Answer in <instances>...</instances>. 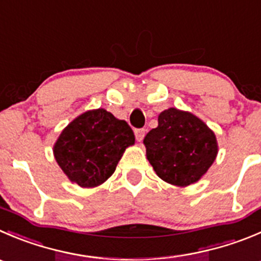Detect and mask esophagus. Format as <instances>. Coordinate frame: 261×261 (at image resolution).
Instances as JSON below:
<instances>
[{
	"label": "esophagus",
	"mask_w": 261,
	"mask_h": 261,
	"mask_svg": "<svg viewBox=\"0 0 261 261\" xmlns=\"http://www.w3.org/2000/svg\"><path fill=\"white\" fill-rule=\"evenodd\" d=\"M145 128H136L135 130V138L138 141H141L145 136Z\"/></svg>",
	"instance_id": "1"
}]
</instances>
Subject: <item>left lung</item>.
<instances>
[{
    "label": "left lung",
    "instance_id": "8db88e82",
    "mask_svg": "<svg viewBox=\"0 0 261 261\" xmlns=\"http://www.w3.org/2000/svg\"><path fill=\"white\" fill-rule=\"evenodd\" d=\"M144 145L155 173L181 187L198 182L218 153L213 131L199 117L177 108L158 116V126L146 134Z\"/></svg>",
    "mask_w": 261,
    "mask_h": 261
}]
</instances>
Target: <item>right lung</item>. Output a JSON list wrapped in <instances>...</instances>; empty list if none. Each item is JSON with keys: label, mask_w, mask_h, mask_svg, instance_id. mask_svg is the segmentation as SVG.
<instances>
[{"label": "right lung", "mask_w": 261, "mask_h": 261, "mask_svg": "<svg viewBox=\"0 0 261 261\" xmlns=\"http://www.w3.org/2000/svg\"><path fill=\"white\" fill-rule=\"evenodd\" d=\"M135 143L127 122L103 108L87 111L58 136L53 154L71 182L95 187L110 178L123 151Z\"/></svg>", "instance_id": "obj_1"}]
</instances>
